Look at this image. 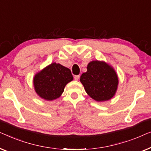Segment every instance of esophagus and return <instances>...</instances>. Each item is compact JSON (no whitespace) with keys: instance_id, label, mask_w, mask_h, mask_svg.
<instances>
[{"instance_id":"34e87169","label":"esophagus","mask_w":151,"mask_h":151,"mask_svg":"<svg viewBox=\"0 0 151 151\" xmlns=\"http://www.w3.org/2000/svg\"><path fill=\"white\" fill-rule=\"evenodd\" d=\"M79 77H80L79 75H75V76H74V78H75L76 81H78V79H79Z\"/></svg>"}]
</instances>
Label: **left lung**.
I'll list each match as a JSON object with an SVG mask.
<instances>
[{"instance_id": "left-lung-1", "label": "left lung", "mask_w": 151, "mask_h": 151, "mask_svg": "<svg viewBox=\"0 0 151 151\" xmlns=\"http://www.w3.org/2000/svg\"><path fill=\"white\" fill-rule=\"evenodd\" d=\"M80 81L87 94L97 102L109 101L115 96L118 87V76L111 65L104 61L94 60L87 65Z\"/></svg>"}]
</instances>
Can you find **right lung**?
Listing matches in <instances>:
<instances>
[{
  "mask_svg": "<svg viewBox=\"0 0 151 151\" xmlns=\"http://www.w3.org/2000/svg\"><path fill=\"white\" fill-rule=\"evenodd\" d=\"M73 80L70 70L54 62L36 73L33 82L37 96L46 101H53L61 96L65 86Z\"/></svg>",
  "mask_w": 151,
  "mask_h": 151,
  "instance_id": "right-lung-1",
  "label": "right lung"
}]
</instances>
